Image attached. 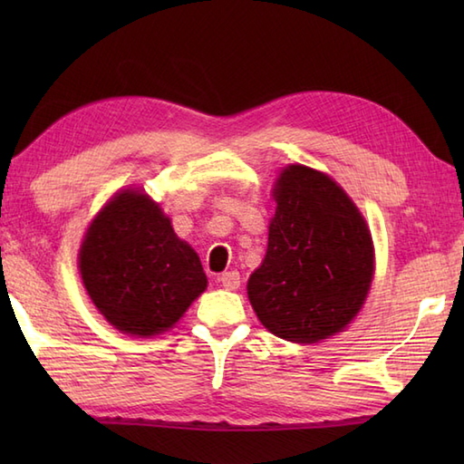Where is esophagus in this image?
<instances>
[{"label":"esophagus","instance_id":"obj_1","mask_svg":"<svg viewBox=\"0 0 464 464\" xmlns=\"http://www.w3.org/2000/svg\"><path fill=\"white\" fill-rule=\"evenodd\" d=\"M219 281H221V285H223V287H225L227 291L239 289V285H241V277H239L237 271H227V273H223L221 277H219Z\"/></svg>","mask_w":464,"mask_h":464}]
</instances>
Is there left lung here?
I'll list each match as a JSON object with an SVG mask.
<instances>
[{
  "instance_id": "8db88e82",
  "label": "left lung",
  "mask_w": 464,
  "mask_h": 464,
  "mask_svg": "<svg viewBox=\"0 0 464 464\" xmlns=\"http://www.w3.org/2000/svg\"><path fill=\"white\" fill-rule=\"evenodd\" d=\"M267 255L247 295L259 321L293 343L339 333L367 297L372 241L362 215L331 177L289 165L273 189Z\"/></svg>"
}]
</instances>
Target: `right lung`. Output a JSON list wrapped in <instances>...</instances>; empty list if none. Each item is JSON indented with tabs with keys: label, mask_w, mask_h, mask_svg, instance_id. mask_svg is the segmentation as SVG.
Returning <instances> with one entry per match:
<instances>
[{
	"label": "right lung",
	"mask_w": 464,
	"mask_h": 464,
	"mask_svg": "<svg viewBox=\"0 0 464 464\" xmlns=\"http://www.w3.org/2000/svg\"><path fill=\"white\" fill-rule=\"evenodd\" d=\"M80 269L103 317L140 337L173 327L207 287L197 253L177 237L160 205L137 191L115 195L95 217Z\"/></svg>",
	"instance_id": "obj_1"
}]
</instances>
